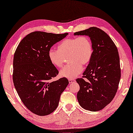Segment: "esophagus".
Wrapping results in <instances>:
<instances>
[{"mask_svg": "<svg viewBox=\"0 0 133 133\" xmlns=\"http://www.w3.org/2000/svg\"><path fill=\"white\" fill-rule=\"evenodd\" d=\"M75 81V80L74 79H69V83H73V82H74Z\"/></svg>", "mask_w": 133, "mask_h": 133, "instance_id": "34e87169", "label": "esophagus"}]
</instances>
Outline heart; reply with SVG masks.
Segmentation results:
<instances>
[{
	"instance_id": "b5f03b06",
	"label": "heart",
	"mask_w": 133,
	"mask_h": 133,
	"mask_svg": "<svg viewBox=\"0 0 133 133\" xmlns=\"http://www.w3.org/2000/svg\"><path fill=\"white\" fill-rule=\"evenodd\" d=\"M58 50L50 49L48 51V57L51 64L56 67L62 68L64 58L68 57L70 64L61 69V76L72 79L83 70V65L90 62L93 54L91 41L85 36L66 38L57 46Z\"/></svg>"
}]
</instances>
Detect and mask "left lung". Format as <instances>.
Segmentation results:
<instances>
[{
    "label": "left lung",
    "mask_w": 133,
    "mask_h": 133,
    "mask_svg": "<svg viewBox=\"0 0 133 133\" xmlns=\"http://www.w3.org/2000/svg\"><path fill=\"white\" fill-rule=\"evenodd\" d=\"M74 36H87L93 47V54L83 78L76 82L80 87L77 94L79 105L85 110H102L114 97L121 78L117 49L110 37L95 27L74 33Z\"/></svg>",
    "instance_id": "obj_1"
}]
</instances>
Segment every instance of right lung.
<instances>
[{"label": "right lung", "instance_id": "obj_1", "mask_svg": "<svg viewBox=\"0 0 133 133\" xmlns=\"http://www.w3.org/2000/svg\"><path fill=\"white\" fill-rule=\"evenodd\" d=\"M68 35L35 31L24 38L15 51V87L25 107L37 115H48L55 110L62 93L69 84L65 77L51 81L58 71L48 55L49 49Z\"/></svg>", "mask_w": 133, "mask_h": 133}]
</instances>
